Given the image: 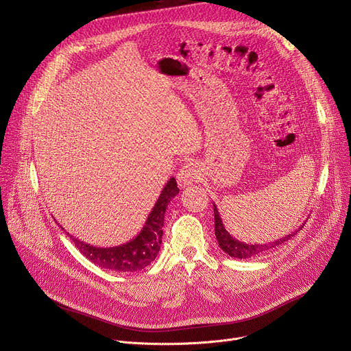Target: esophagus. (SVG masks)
<instances>
[{"label": "esophagus", "instance_id": "34e87169", "mask_svg": "<svg viewBox=\"0 0 351 351\" xmlns=\"http://www.w3.org/2000/svg\"><path fill=\"white\" fill-rule=\"evenodd\" d=\"M176 179L180 188H186V186H189L200 179V171L195 163H186L184 167H182V169H179Z\"/></svg>", "mask_w": 351, "mask_h": 351}]
</instances>
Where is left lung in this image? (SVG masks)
<instances>
[{
    "instance_id": "left-lung-1",
    "label": "left lung",
    "mask_w": 351,
    "mask_h": 351,
    "mask_svg": "<svg viewBox=\"0 0 351 351\" xmlns=\"http://www.w3.org/2000/svg\"><path fill=\"white\" fill-rule=\"evenodd\" d=\"M213 210H215V232H216V239H217L219 247L226 254H228L230 256H234V258H240V260L254 258V256H258L260 254H263V252H265L271 248L281 245L282 243L291 240L299 230L303 228V224H305V223H303L302 226H299V228H296L293 232H291V234H288L282 239H278L272 243H268V244H247V243L239 241L237 239L232 237L230 232L226 230V227L221 221V217L219 215L217 206L215 203H213Z\"/></svg>"
}]
</instances>
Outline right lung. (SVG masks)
<instances>
[{"label": "right lung", "instance_id": "obj_1", "mask_svg": "<svg viewBox=\"0 0 351 351\" xmlns=\"http://www.w3.org/2000/svg\"><path fill=\"white\" fill-rule=\"evenodd\" d=\"M179 193L178 183L175 178H171L169 182L162 189L154 208L143 227V230L138 232L136 237L124 243L121 245L115 247H95L90 245L75 236L66 234L70 237L77 247V250L86 256L87 260L95 263L100 268L111 269L117 272H135L148 267L159 252L162 244V234H163V220H165L167 207L171 200ZM62 230H64L60 226Z\"/></svg>", "mask_w": 351, "mask_h": 351}]
</instances>
